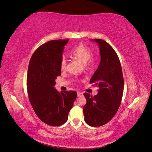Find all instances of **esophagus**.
<instances>
[{
  "instance_id": "1",
  "label": "esophagus",
  "mask_w": 152,
  "mask_h": 152,
  "mask_svg": "<svg viewBox=\"0 0 152 152\" xmlns=\"http://www.w3.org/2000/svg\"><path fill=\"white\" fill-rule=\"evenodd\" d=\"M83 96V94L82 93H80V92H78L77 93V97H81V96Z\"/></svg>"
}]
</instances>
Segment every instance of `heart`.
Here are the masks:
<instances>
[{
    "label": "heart",
    "instance_id": "1",
    "mask_svg": "<svg viewBox=\"0 0 152 152\" xmlns=\"http://www.w3.org/2000/svg\"><path fill=\"white\" fill-rule=\"evenodd\" d=\"M71 55L77 59L83 64H86L87 70H93L96 67V62L94 59H92L93 56V51L92 50L86 45L81 44L78 45L74 49L72 50L70 53ZM67 65V60L65 57H63L60 61L61 70H65Z\"/></svg>",
    "mask_w": 152,
    "mask_h": 152
}]
</instances>
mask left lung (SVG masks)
Segmentation results:
<instances>
[{"label": "left lung", "instance_id": "left-lung-1", "mask_svg": "<svg viewBox=\"0 0 152 152\" xmlns=\"http://www.w3.org/2000/svg\"><path fill=\"white\" fill-rule=\"evenodd\" d=\"M99 48L100 62L90 80L99 90L92 96L85 93V122L92 127L104 125L112 120L120 107L124 91V77L118 57L110 45L102 39H91Z\"/></svg>", "mask_w": 152, "mask_h": 152}]
</instances>
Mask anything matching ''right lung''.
Returning <instances> with one entry per match:
<instances>
[{
  "label": "right lung",
  "instance_id": "right-lung-1",
  "mask_svg": "<svg viewBox=\"0 0 152 152\" xmlns=\"http://www.w3.org/2000/svg\"><path fill=\"white\" fill-rule=\"evenodd\" d=\"M66 40H50L32 55L27 75V90L35 113L43 122L59 126L68 120V115L77 98V92L59 93L56 79L61 75L60 61Z\"/></svg>",
  "mask_w": 152,
  "mask_h": 152
}]
</instances>
